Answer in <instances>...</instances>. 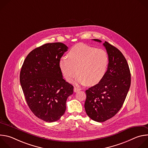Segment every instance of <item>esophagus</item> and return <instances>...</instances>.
I'll return each instance as SVG.
<instances>
[{"label": "esophagus", "mask_w": 148, "mask_h": 148, "mask_svg": "<svg viewBox=\"0 0 148 148\" xmlns=\"http://www.w3.org/2000/svg\"><path fill=\"white\" fill-rule=\"evenodd\" d=\"M80 90H81V89L79 88L78 87H75L74 88V92H78V91H79Z\"/></svg>", "instance_id": "esophagus-1"}]
</instances>
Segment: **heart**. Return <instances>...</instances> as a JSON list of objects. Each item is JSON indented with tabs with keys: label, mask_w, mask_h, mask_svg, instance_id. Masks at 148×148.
I'll return each instance as SVG.
<instances>
[{
	"label": "heart",
	"mask_w": 148,
	"mask_h": 148,
	"mask_svg": "<svg viewBox=\"0 0 148 148\" xmlns=\"http://www.w3.org/2000/svg\"><path fill=\"white\" fill-rule=\"evenodd\" d=\"M67 57L61 58L59 67L68 81L72 80L78 71L76 81L78 83L94 85L99 82L107 72L109 57L103 49L79 43L70 49Z\"/></svg>",
	"instance_id": "obj_1"
}]
</instances>
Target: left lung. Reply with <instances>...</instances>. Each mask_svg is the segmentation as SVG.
<instances>
[{
    "label": "left lung",
    "instance_id": "obj_1",
    "mask_svg": "<svg viewBox=\"0 0 148 148\" xmlns=\"http://www.w3.org/2000/svg\"><path fill=\"white\" fill-rule=\"evenodd\" d=\"M94 41L101 43L98 39ZM109 57L107 71L103 78L86 91L84 104L88 116L92 120L102 122L120 110L131 86V73L122 53L107 41L103 43Z\"/></svg>",
    "mask_w": 148,
    "mask_h": 148
}]
</instances>
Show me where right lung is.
I'll list each match as a JSON object with an SVG mask.
<instances>
[{"mask_svg": "<svg viewBox=\"0 0 148 148\" xmlns=\"http://www.w3.org/2000/svg\"><path fill=\"white\" fill-rule=\"evenodd\" d=\"M68 47L62 43H47L32 50L20 74L21 86L32 112L47 122L58 121L66 110L73 86L62 78L59 61Z\"/></svg>", "mask_w": 148, "mask_h": 148, "instance_id": "obj_1", "label": "right lung"}]
</instances>
